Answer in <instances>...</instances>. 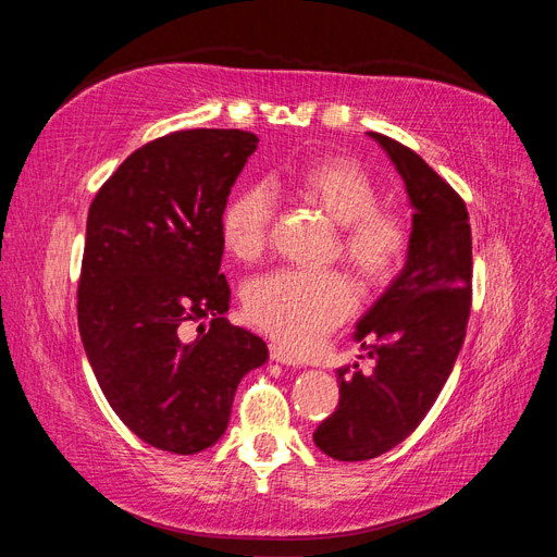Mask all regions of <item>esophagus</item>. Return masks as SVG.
<instances>
[{"mask_svg":"<svg viewBox=\"0 0 557 557\" xmlns=\"http://www.w3.org/2000/svg\"><path fill=\"white\" fill-rule=\"evenodd\" d=\"M269 356H272V360H274V362L288 364V367H299V364H301V360L295 356L293 350L283 348V346H278V344H272V346H269Z\"/></svg>","mask_w":557,"mask_h":557,"instance_id":"34e87169","label":"esophagus"}]
</instances>
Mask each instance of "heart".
I'll return each instance as SVG.
<instances>
[{
	"label": "heart",
	"instance_id": "obj_1",
	"mask_svg": "<svg viewBox=\"0 0 557 557\" xmlns=\"http://www.w3.org/2000/svg\"><path fill=\"white\" fill-rule=\"evenodd\" d=\"M299 199L342 225V256L364 288H383L401 269L411 248V227L399 211L379 207V185L362 164L327 156L301 166L293 178ZM274 199L262 185L234 195L221 218L223 244L239 262H256L269 244ZM356 285L336 269L301 272L278 269L252 281L244 297L246 318L285 348L318 346L356 311Z\"/></svg>",
	"mask_w": 557,
	"mask_h": 557
}]
</instances>
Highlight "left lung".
Instances as JSON below:
<instances>
[{
    "mask_svg": "<svg viewBox=\"0 0 557 557\" xmlns=\"http://www.w3.org/2000/svg\"><path fill=\"white\" fill-rule=\"evenodd\" d=\"M404 178L413 207L407 264L358 323L374 372L342 367L339 404L313 432L334 460H372L428 416L462 348L471 309V227L462 197L404 144L369 132Z\"/></svg>",
    "mask_w": 557,
    "mask_h": 557,
    "instance_id": "left-lung-1",
    "label": "left lung"
}]
</instances>
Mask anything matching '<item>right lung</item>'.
Returning <instances> with one entry per match:
<instances>
[{
  "label": "right lung",
  "mask_w": 557,
  "mask_h": 557,
  "mask_svg": "<svg viewBox=\"0 0 557 557\" xmlns=\"http://www.w3.org/2000/svg\"><path fill=\"white\" fill-rule=\"evenodd\" d=\"M256 148L244 129L172 132L134 150L88 211L81 342L111 409L160 450L213 446L239 381L267 360L260 336L223 318L221 218ZM205 317L210 330L185 343L182 325Z\"/></svg>",
  "instance_id": "right-lung-1"
}]
</instances>
